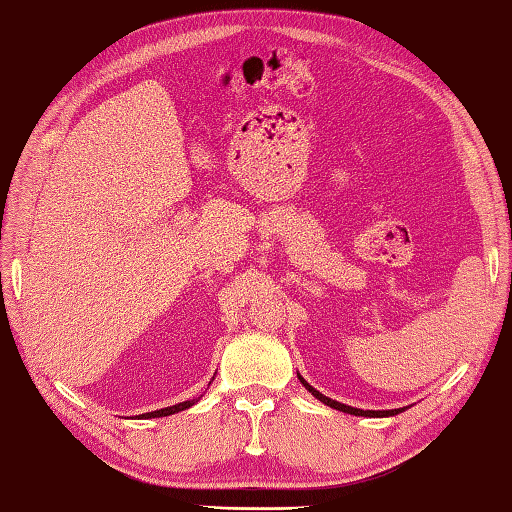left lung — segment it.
Wrapping results in <instances>:
<instances>
[{"mask_svg": "<svg viewBox=\"0 0 512 512\" xmlns=\"http://www.w3.org/2000/svg\"><path fill=\"white\" fill-rule=\"evenodd\" d=\"M300 378V375H298ZM300 382L305 384V387L311 391V395H316V398L322 402V404H327V406H331V409H336V411H342V413H351V415H364V417H389V415H398V413H402L404 409H391V411H362V409H353V406H347V404H340V402H336V400H331V398H327V395H322L320 391H316L314 387H309V384L300 378Z\"/></svg>", "mask_w": 512, "mask_h": 512, "instance_id": "8db88e82", "label": "left lung"}]
</instances>
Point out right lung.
Masks as SVG:
<instances>
[{"label": "right lung", "mask_w": 512, "mask_h": 512, "mask_svg": "<svg viewBox=\"0 0 512 512\" xmlns=\"http://www.w3.org/2000/svg\"><path fill=\"white\" fill-rule=\"evenodd\" d=\"M198 400H187V402H181V404H174V406H168V409H159V411H152V413H143L139 417H165V415H172V413H179L183 409H190L192 404H196Z\"/></svg>", "instance_id": "1"}]
</instances>
